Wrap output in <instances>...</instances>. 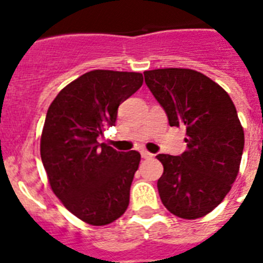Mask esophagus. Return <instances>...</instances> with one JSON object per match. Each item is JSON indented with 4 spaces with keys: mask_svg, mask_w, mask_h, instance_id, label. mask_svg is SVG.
I'll return each mask as SVG.
<instances>
[{
    "mask_svg": "<svg viewBox=\"0 0 263 263\" xmlns=\"http://www.w3.org/2000/svg\"><path fill=\"white\" fill-rule=\"evenodd\" d=\"M141 155H142V158H146V159H150V158L154 157V154L146 152V150H142V152H141Z\"/></svg>",
    "mask_w": 263,
    "mask_h": 263,
    "instance_id": "1",
    "label": "esophagus"
}]
</instances>
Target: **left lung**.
Wrapping results in <instances>:
<instances>
[{
    "instance_id": "left-lung-1",
    "label": "left lung",
    "mask_w": 263,
    "mask_h": 263,
    "mask_svg": "<svg viewBox=\"0 0 263 263\" xmlns=\"http://www.w3.org/2000/svg\"><path fill=\"white\" fill-rule=\"evenodd\" d=\"M143 75L170 126H184L187 134L182 155H157L163 164L160 200L178 217H203L224 200L240 170L245 137L236 106L217 83L194 69L160 68Z\"/></svg>"
}]
</instances>
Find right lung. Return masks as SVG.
Segmentation results:
<instances>
[{"instance_id":"obj_1","label":"right lung","mask_w":263,"mask_h":263,"mask_svg":"<svg viewBox=\"0 0 263 263\" xmlns=\"http://www.w3.org/2000/svg\"><path fill=\"white\" fill-rule=\"evenodd\" d=\"M142 73L95 69L60 90L46 116L41 158L51 190L67 210L90 225L124 215L141 154L97 142L115 126L121 103L141 88Z\"/></svg>"}]
</instances>
